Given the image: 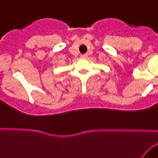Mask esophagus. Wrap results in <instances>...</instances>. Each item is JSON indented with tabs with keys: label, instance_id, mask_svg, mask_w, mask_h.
I'll use <instances>...</instances> for the list:
<instances>
[{
	"label": "esophagus",
	"instance_id": "34e87169",
	"mask_svg": "<svg viewBox=\"0 0 158 158\" xmlns=\"http://www.w3.org/2000/svg\"><path fill=\"white\" fill-rule=\"evenodd\" d=\"M81 57H82V59L87 58V57H88V54H87V53H85V54H82V55H81Z\"/></svg>",
	"mask_w": 158,
	"mask_h": 158
}]
</instances>
